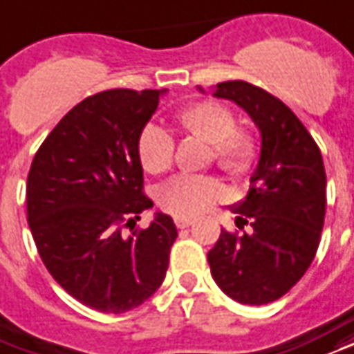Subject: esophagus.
Masks as SVG:
<instances>
[{
	"mask_svg": "<svg viewBox=\"0 0 354 354\" xmlns=\"http://www.w3.org/2000/svg\"><path fill=\"white\" fill-rule=\"evenodd\" d=\"M191 223H193V221L187 219V217H174V225H176L178 229H187Z\"/></svg>",
	"mask_w": 354,
	"mask_h": 354,
	"instance_id": "1",
	"label": "esophagus"
}]
</instances>
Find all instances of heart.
Masks as SVG:
<instances>
[{"label":"heart","mask_w":354,"mask_h":354,"mask_svg":"<svg viewBox=\"0 0 354 354\" xmlns=\"http://www.w3.org/2000/svg\"><path fill=\"white\" fill-rule=\"evenodd\" d=\"M174 122L184 133L212 144V159L229 176L242 180L255 169L259 142L253 133L236 127V116L227 104L203 99L182 106ZM138 159L146 172L163 174L174 163V138L161 125H144L138 135ZM227 195V187L210 174H180L159 191L161 208L176 217H195L210 210Z\"/></svg>","instance_id":"obj_1"}]
</instances>
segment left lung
<instances>
[{
	"instance_id": "1",
	"label": "left lung",
	"mask_w": 354,
	"mask_h": 354,
	"mask_svg": "<svg viewBox=\"0 0 354 354\" xmlns=\"http://www.w3.org/2000/svg\"><path fill=\"white\" fill-rule=\"evenodd\" d=\"M214 95L250 114L263 148L248 197L230 208L238 229L250 230L221 229L208 264L227 297L263 306L295 287L315 259L326 212L323 156L297 114L263 88L229 80Z\"/></svg>"
}]
</instances>
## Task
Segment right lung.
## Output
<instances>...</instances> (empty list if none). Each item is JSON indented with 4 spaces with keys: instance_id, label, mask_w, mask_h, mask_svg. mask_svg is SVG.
<instances>
[{
    "instance_id": "right-lung-1",
    "label": "right lung",
    "mask_w": 354,
    "mask_h": 354,
    "mask_svg": "<svg viewBox=\"0 0 354 354\" xmlns=\"http://www.w3.org/2000/svg\"><path fill=\"white\" fill-rule=\"evenodd\" d=\"M159 90H106L73 106L31 161L26 208L46 270L71 297L103 313H125L159 289L176 227L144 193L138 135ZM130 230L127 231V229Z\"/></svg>"
}]
</instances>
